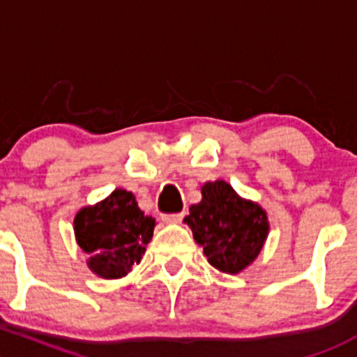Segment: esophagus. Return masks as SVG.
Segmentation results:
<instances>
[{
	"label": "esophagus",
	"mask_w": 357,
	"mask_h": 357,
	"mask_svg": "<svg viewBox=\"0 0 357 357\" xmlns=\"http://www.w3.org/2000/svg\"><path fill=\"white\" fill-rule=\"evenodd\" d=\"M183 218V213H174V215H165L163 222L167 223H180Z\"/></svg>",
	"instance_id": "obj_1"
}]
</instances>
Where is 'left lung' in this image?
I'll list each match as a JSON object with an SVG mask.
<instances>
[{"instance_id":"8db88e82","label":"left lung","mask_w":357,"mask_h":357,"mask_svg":"<svg viewBox=\"0 0 357 357\" xmlns=\"http://www.w3.org/2000/svg\"><path fill=\"white\" fill-rule=\"evenodd\" d=\"M203 199L189 208L183 223L203 245L208 263L229 275L244 271L258 258L270 232L268 215L258 203L244 199L225 180L206 182Z\"/></svg>"}]
</instances>
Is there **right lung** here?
I'll return each instance as SVG.
<instances>
[{
  "instance_id": "obj_1",
  "label": "right lung",
  "mask_w": 357,
  "mask_h": 357,
  "mask_svg": "<svg viewBox=\"0 0 357 357\" xmlns=\"http://www.w3.org/2000/svg\"><path fill=\"white\" fill-rule=\"evenodd\" d=\"M154 227L156 220L144 215L134 194L125 189L84 206L73 218L77 244L89 256L87 268L106 280L122 278L141 263Z\"/></svg>"
}]
</instances>
